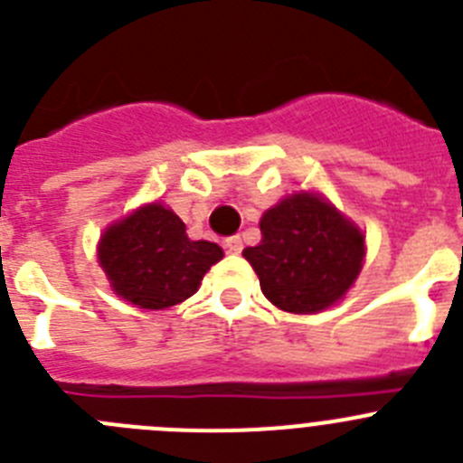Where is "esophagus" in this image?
<instances>
[{"label": "esophagus", "instance_id": "obj_1", "mask_svg": "<svg viewBox=\"0 0 463 463\" xmlns=\"http://www.w3.org/2000/svg\"><path fill=\"white\" fill-rule=\"evenodd\" d=\"M223 247H226L231 253H240L244 244H241L240 235H231V237H226V240H223Z\"/></svg>", "mask_w": 463, "mask_h": 463}]
</instances>
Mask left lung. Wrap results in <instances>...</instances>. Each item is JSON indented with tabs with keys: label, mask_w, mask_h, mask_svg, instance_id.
<instances>
[{
	"label": "left lung",
	"mask_w": 463,
	"mask_h": 463,
	"mask_svg": "<svg viewBox=\"0 0 463 463\" xmlns=\"http://www.w3.org/2000/svg\"><path fill=\"white\" fill-rule=\"evenodd\" d=\"M260 241L244 249L262 295L290 314H316L341 299L364 260V235L320 195L283 198L260 219Z\"/></svg>",
	"instance_id": "obj_1"
}]
</instances>
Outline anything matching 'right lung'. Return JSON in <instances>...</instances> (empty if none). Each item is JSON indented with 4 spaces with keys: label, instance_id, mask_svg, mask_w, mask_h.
<instances>
[{
    "label": "right lung",
    "instance_id": "right-lung-1",
    "mask_svg": "<svg viewBox=\"0 0 463 463\" xmlns=\"http://www.w3.org/2000/svg\"><path fill=\"white\" fill-rule=\"evenodd\" d=\"M222 258L219 244L189 240L180 216L159 203L108 228L99 244V260L115 293L140 309L184 302Z\"/></svg>",
    "mask_w": 463,
    "mask_h": 463
}]
</instances>
